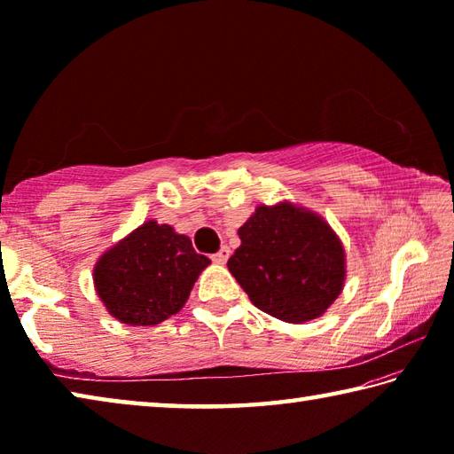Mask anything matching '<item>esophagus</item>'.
Wrapping results in <instances>:
<instances>
[{"label":"esophagus","instance_id":"1","mask_svg":"<svg viewBox=\"0 0 454 454\" xmlns=\"http://www.w3.org/2000/svg\"><path fill=\"white\" fill-rule=\"evenodd\" d=\"M228 256H230V248H228V246H222V248L216 252V254H212V260L216 264H226Z\"/></svg>","mask_w":454,"mask_h":454}]
</instances>
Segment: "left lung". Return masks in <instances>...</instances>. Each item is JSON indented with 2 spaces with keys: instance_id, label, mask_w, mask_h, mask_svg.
<instances>
[{
  "instance_id": "obj_1",
  "label": "left lung",
  "mask_w": 454,
  "mask_h": 454,
  "mask_svg": "<svg viewBox=\"0 0 454 454\" xmlns=\"http://www.w3.org/2000/svg\"><path fill=\"white\" fill-rule=\"evenodd\" d=\"M228 270L252 304L284 322L318 318L344 284V250L325 220L290 204L258 206L238 230Z\"/></svg>"
}]
</instances>
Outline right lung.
<instances>
[{"mask_svg":"<svg viewBox=\"0 0 454 454\" xmlns=\"http://www.w3.org/2000/svg\"><path fill=\"white\" fill-rule=\"evenodd\" d=\"M208 264L188 236L150 220L99 258L94 282L114 318L152 326L182 309Z\"/></svg>","mask_w":454,"mask_h":454,"instance_id":"obj_1","label":"right lung"}]
</instances>
